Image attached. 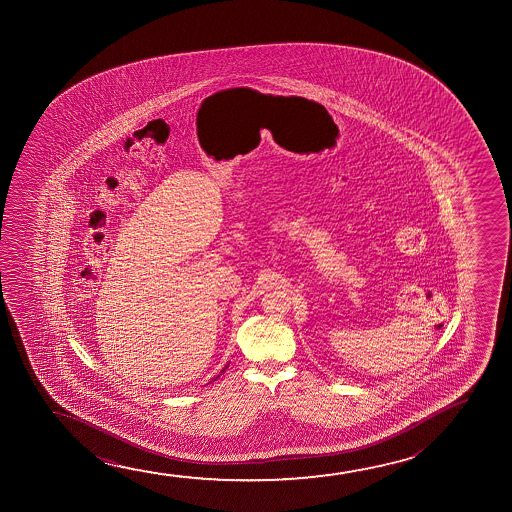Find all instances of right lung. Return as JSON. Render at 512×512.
Wrapping results in <instances>:
<instances>
[{
	"mask_svg": "<svg viewBox=\"0 0 512 512\" xmlns=\"http://www.w3.org/2000/svg\"><path fill=\"white\" fill-rule=\"evenodd\" d=\"M225 369H227V367H224V369H222V372H224ZM222 372H220V374H222ZM220 374H218L217 378H220ZM217 378H215V379H217Z\"/></svg>",
	"mask_w": 512,
	"mask_h": 512,
	"instance_id": "obj_1",
	"label": "right lung"
}]
</instances>
